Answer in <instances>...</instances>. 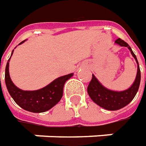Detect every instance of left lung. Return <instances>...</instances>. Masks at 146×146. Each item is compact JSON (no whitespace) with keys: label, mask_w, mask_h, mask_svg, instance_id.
<instances>
[{"label":"left lung","mask_w":146,"mask_h":146,"mask_svg":"<svg viewBox=\"0 0 146 146\" xmlns=\"http://www.w3.org/2000/svg\"><path fill=\"white\" fill-rule=\"evenodd\" d=\"M115 43L120 46L127 47L130 50L133 58L136 59L137 63V73L136 80L132 86L127 88V90L121 92L112 91L105 88L98 81V79L94 76V75H93V78L88 86V93L95 103L98 104L99 106L108 110H117L126 106L127 104L130 103L137 93L138 88L140 86V82H141V70L138 64V61L136 55L132 52L131 47L128 45L127 43L121 40L120 38L117 39L115 40Z\"/></svg>","instance_id":"8db88e82"}]
</instances>
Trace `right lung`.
<instances>
[{
    "label": "right lung",
    "instance_id": "right-lung-1",
    "mask_svg": "<svg viewBox=\"0 0 146 146\" xmlns=\"http://www.w3.org/2000/svg\"><path fill=\"white\" fill-rule=\"evenodd\" d=\"M24 41L25 40L22 41L19 44H23ZM13 52L14 50L12 51L11 56L13 54ZM9 60L10 58L8 60L5 66V84L9 93L20 107L33 113L45 112L53 107L62 98L63 87L66 81L68 80L71 76H73V73H70L66 76L57 78L43 88L35 91H24L16 87L10 79L9 74Z\"/></svg>",
    "mask_w": 146,
    "mask_h": 146
}]
</instances>
